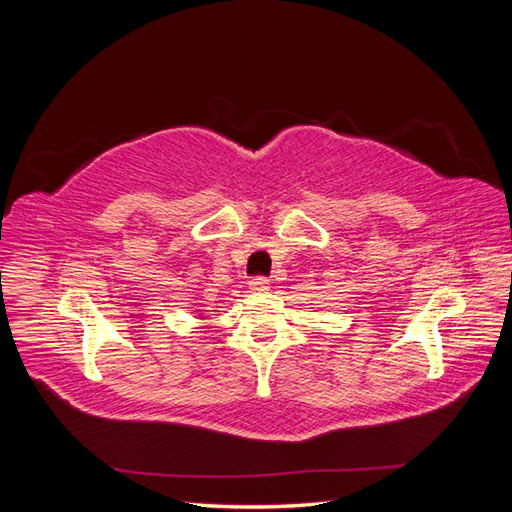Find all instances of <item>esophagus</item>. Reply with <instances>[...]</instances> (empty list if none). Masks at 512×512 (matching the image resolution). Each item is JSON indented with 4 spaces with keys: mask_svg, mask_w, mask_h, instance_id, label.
Wrapping results in <instances>:
<instances>
[{
    "mask_svg": "<svg viewBox=\"0 0 512 512\" xmlns=\"http://www.w3.org/2000/svg\"><path fill=\"white\" fill-rule=\"evenodd\" d=\"M267 288H269L267 277H254V280L250 282V290L252 292H265Z\"/></svg>",
    "mask_w": 512,
    "mask_h": 512,
    "instance_id": "esophagus-1",
    "label": "esophagus"
}]
</instances>
